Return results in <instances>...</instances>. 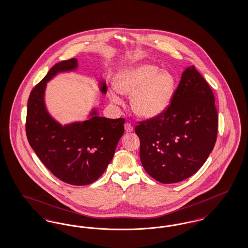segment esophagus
<instances>
[{"mask_svg":"<svg viewBox=\"0 0 248 248\" xmlns=\"http://www.w3.org/2000/svg\"><path fill=\"white\" fill-rule=\"evenodd\" d=\"M124 130H125V132H126V133H131V132H133L134 128H133V126L131 125V124H129V123H126V124H124Z\"/></svg>","mask_w":248,"mask_h":248,"instance_id":"obj_1","label":"esophagus"}]
</instances>
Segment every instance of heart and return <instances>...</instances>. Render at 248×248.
<instances>
[{"label": "heart", "instance_id": "b5f03b06", "mask_svg": "<svg viewBox=\"0 0 248 248\" xmlns=\"http://www.w3.org/2000/svg\"><path fill=\"white\" fill-rule=\"evenodd\" d=\"M115 89L109 92V99L121 104L119 93L131 95L132 110L144 119L155 118L170 106L176 91V79L160 67L142 63L121 71L114 81Z\"/></svg>", "mask_w": 248, "mask_h": 248}]
</instances>
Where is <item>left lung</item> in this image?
Wrapping results in <instances>:
<instances>
[{
    "label": "left lung",
    "instance_id": "left-lung-1",
    "mask_svg": "<svg viewBox=\"0 0 248 248\" xmlns=\"http://www.w3.org/2000/svg\"><path fill=\"white\" fill-rule=\"evenodd\" d=\"M217 124L210 86L194 66L188 67L165 112L140 122L135 128L144 169L165 184L191 177L211 154Z\"/></svg>",
    "mask_w": 248,
    "mask_h": 248
}]
</instances>
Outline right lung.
<instances>
[{"mask_svg": "<svg viewBox=\"0 0 248 248\" xmlns=\"http://www.w3.org/2000/svg\"><path fill=\"white\" fill-rule=\"evenodd\" d=\"M76 59L54 65L46 77L31 90L27 108L26 134L31 147L48 170L60 180L75 186L88 185L98 179L113 158L123 136L124 119L97 115L61 125L48 113L45 104L46 83L59 72L75 70ZM100 91L106 94L105 82Z\"/></svg>", "mask_w": 248, "mask_h": 248, "instance_id": "add662e5", "label": "right lung"}]
</instances>
